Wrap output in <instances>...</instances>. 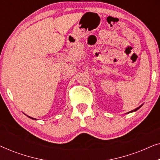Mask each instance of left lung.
I'll list each match as a JSON object with an SVG mask.
<instances>
[{
    "instance_id": "left-lung-1",
    "label": "left lung",
    "mask_w": 160,
    "mask_h": 160,
    "mask_svg": "<svg viewBox=\"0 0 160 160\" xmlns=\"http://www.w3.org/2000/svg\"><path fill=\"white\" fill-rule=\"evenodd\" d=\"M142 106H143V104H142V105H141V106H140L139 107H138V108H135V109H134V110L131 111H130V112H128V113H132V112H135V111H138V109H139L140 108H141V107Z\"/></svg>"
}]
</instances>
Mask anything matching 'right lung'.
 Here are the masks:
<instances>
[{
	"instance_id": "right-lung-1",
	"label": "right lung",
	"mask_w": 160,
	"mask_h": 160,
	"mask_svg": "<svg viewBox=\"0 0 160 160\" xmlns=\"http://www.w3.org/2000/svg\"><path fill=\"white\" fill-rule=\"evenodd\" d=\"M24 114H25V115H26L25 114V113H24ZM26 116H27V117H29V118H30V119H34V120H37L36 119H35V118H32V117H29V116H28V115H26Z\"/></svg>"
}]
</instances>
